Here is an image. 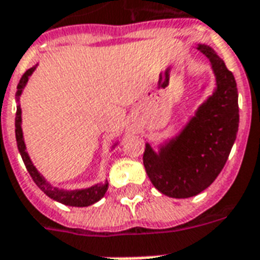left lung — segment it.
<instances>
[{"instance_id": "left-lung-1", "label": "left lung", "mask_w": 260, "mask_h": 260, "mask_svg": "<svg viewBox=\"0 0 260 260\" xmlns=\"http://www.w3.org/2000/svg\"><path fill=\"white\" fill-rule=\"evenodd\" d=\"M215 74L212 95L196 110L182 131L155 151L146 143L143 165L154 187L172 199H189L218 178L238 132V92L234 76L212 48L197 47Z\"/></svg>"}]
</instances>
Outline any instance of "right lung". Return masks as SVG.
Listing matches in <instances>:
<instances>
[{
  "instance_id": "1",
  "label": "right lung",
  "mask_w": 260,
  "mask_h": 260,
  "mask_svg": "<svg viewBox=\"0 0 260 260\" xmlns=\"http://www.w3.org/2000/svg\"><path fill=\"white\" fill-rule=\"evenodd\" d=\"M38 64H36L31 69H28L23 77L20 78V81L17 84V91H16V118H15V134H16V142H17V149H19V153L22 155L23 162L27 168L28 174L34 180V183L37 184L38 187L47 194L48 197L52 200H55L57 203L64 204V205H69V207H89L92 204L98 203L99 200L103 197L107 191V187H109V183L105 182V183H96L91 187H86V189H77V190H64L59 189V187H55L52 186L47 179L44 178L38 169L34 167L32 164L30 155L26 151V143H24V138H23V131H22V109H20V96H22V92L24 89V86L27 85V81L30 76H31L34 70L37 69ZM117 143L113 145V149H114Z\"/></svg>"
}]
</instances>
